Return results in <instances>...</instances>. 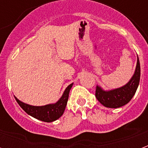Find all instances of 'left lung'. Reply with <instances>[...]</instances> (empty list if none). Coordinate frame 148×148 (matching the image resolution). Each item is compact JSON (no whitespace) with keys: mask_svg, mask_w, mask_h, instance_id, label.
I'll use <instances>...</instances> for the list:
<instances>
[{"mask_svg":"<svg viewBox=\"0 0 148 148\" xmlns=\"http://www.w3.org/2000/svg\"><path fill=\"white\" fill-rule=\"evenodd\" d=\"M140 65L139 58H137L135 73L131 80L125 86L109 91H105L101 87L97 86L95 96L99 102L107 108H120L127 104L133 97L140 83Z\"/></svg>","mask_w":148,"mask_h":148,"instance_id":"left-lung-1","label":"left lung"}]
</instances>
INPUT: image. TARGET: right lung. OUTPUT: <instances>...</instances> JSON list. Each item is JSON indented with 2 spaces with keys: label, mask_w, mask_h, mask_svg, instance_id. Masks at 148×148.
<instances>
[{
  "label": "right lung",
  "mask_w": 148,
  "mask_h": 148,
  "mask_svg": "<svg viewBox=\"0 0 148 148\" xmlns=\"http://www.w3.org/2000/svg\"><path fill=\"white\" fill-rule=\"evenodd\" d=\"M73 83L69 85L66 89L65 90L64 93L61 97V98L58 100L55 104H50L43 106H33L27 105L25 103L22 102L20 100H18L16 97L15 99L17 101L19 106H21L27 114L33 116L36 119L39 121H44V122H52L62 116L63 114L66 106L67 104L69 93L71 90Z\"/></svg>",
  "instance_id": "right-lung-1"
}]
</instances>
